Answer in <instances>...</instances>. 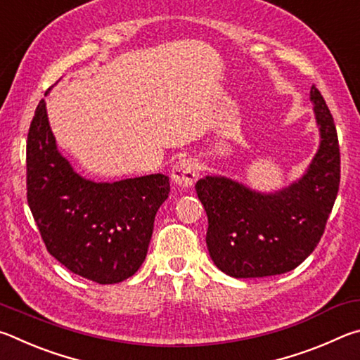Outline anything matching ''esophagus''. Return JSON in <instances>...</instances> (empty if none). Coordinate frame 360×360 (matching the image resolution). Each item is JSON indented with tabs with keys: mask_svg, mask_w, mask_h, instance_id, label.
Wrapping results in <instances>:
<instances>
[{
	"mask_svg": "<svg viewBox=\"0 0 360 360\" xmlns=\"http://www.w3.org/2000/svg\"><path fill=\"white\" fill-rule=\"evenodd\" d=\"M198 175V164L193 158H181L172 167V180L180 186H193L196 184Z\"/></svg>",
	"mask_w": 360,
	"mask_h": 360,
	"instance_id": "esophagus-1",
	"label": "esophagus"
}]
</instances>
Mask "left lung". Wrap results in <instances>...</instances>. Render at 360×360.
<instances>
[{
    "instance_id": "obj_1",
    "label": "left lung",
    "mask_w": 360,
    "mask_h": 360,
    "mask_svg": "<svg viewBox=\"0 0 360 360\" xmlns=\"http://www.w3.org/2000/svg\"><path fill=\"white\" fill-rule=\"evenodd\" d=\"M319 147L300 179L278 191L251 190L224 175L198 180L209 218L207 248L215 266L234 278L286 274L313 253L340 185V147L332 113L311 86Z\"/></svg>"
}]
</instances>
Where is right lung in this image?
<instances>
[{
  "label": "right lung",
  "mask_w": 360,
  "mask_h": 360,
  "mask_svg": "<svg viewBox=\"0 0 360 360\" xmlns=\"http://www.w3.org/2000/svg\"><path fill=\"white\" fill-rule=\"evenodd\" d=\"M27 190L49 253L75 275L113 285L134 275L145 261L156 212L170 185L164 174L112 184L82 176L56 147L41 99L28 132Z\"/></svg>",
  "instance_id": "1"
}]
</instances>
